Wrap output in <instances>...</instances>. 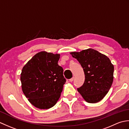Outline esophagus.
Listing matches in <instances>:
<instances>
[{
	"label": "esophagus",
	"instance_id": "34e87169",
	"mask_svg": "<svg viewBox=\"0 0 129 129\" xmlns=\"http://www.w3.org/2000/svg\"><path fill=\"white\" fill-rule=\"evenodd\" d=\"M74 77H73L72 78H71V79H69V81L70 82H72L74 80Z\"/></svg>",
	"mask_w": 129,
	"mask_h": 129
}]
</instances>
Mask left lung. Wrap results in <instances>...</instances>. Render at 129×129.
I'll list each match as a JSON object with an SVG mask.
<instances>
[{
	"instance_id": "8db88e82",
	"label": "left lung",
	"mask_w": 129,
	"mask_h": 129,
	"mask_svg": "<svg viewBox=\"0 0 129 129\" xmlns=\"http://www.w3.org/2000/svg\"><path fill=\"white\" fill-rule=\"evenodd\" d=\"M83 68L85 81L77 89L84 100L96 103L102 100L112 85L114 79V65L108 56L92 49L80 52H72Z\"/></svg>"
}]
</instances>
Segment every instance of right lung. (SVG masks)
Instances as JSON below:
<instances>
[{
    "mask_svg": "<svg viewBox=\"0 0 129 129\" xmlns=\"http://www.w3.org/2000/svg\"><path fill=\"white\" fill-rule=\"evenodd\" d=\"M60 54L41 51L23 68L20 80L23 92L33 105L48 109L55 105L66 79L57 64Z\"/></svg>",
    "mask_w": 129,
    "mask_h": 129,
    "instance_id": "obj_1",
    "label": "right lung"
}]
</instances>
